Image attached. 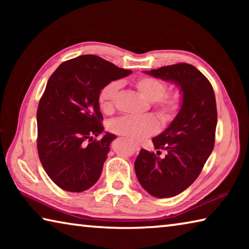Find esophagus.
I'll return each instance as SVG.
<instances>
[{
	"label": "esophagus",
	"mask_w": 249,
	"mask_h": 249,
	"mask_svg": "<svg viewBox=\"0 0 249 249\" xmlns=\"http://www.w3.org/2000/svg\"><path fill=\"white\" fill-rule=\"evenodd\" d=\"M132 146H133V148H134V150H136V151H138L141 149V147H140V145L138 144H136V142H132Z\"/></svg>",
	"instance_id": "1"
}]
</instances>
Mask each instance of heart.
<instances>
[{"mask_svg":"<svg viewBox=\"0 0 249 249\" xmlns=\"http://www.w3.org/2000/svg\"><path fill=\"white\" fill-rule=\"evenodd\" d=\"M136 90L144 98L151 102L158 116L163 122L175 119L181 108V94L174 91L166 93L167 84L154 77H141L134 82ZM121 84L119 81H111L101 89L99 93V105L107 114H111L115 107V99ZM109 130L121 135L130 141H142L158 132L159 123L153 115L122 116L109 123Z\"/></svg>","mask_w":249,"mask_h":249,"instance_id":"obj_1","label":"heart"}]
</instances>
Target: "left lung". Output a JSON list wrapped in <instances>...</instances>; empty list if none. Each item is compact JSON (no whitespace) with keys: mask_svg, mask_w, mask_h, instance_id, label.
Listing matches in <instances>:
<instances>
[{"mask_svg":"<svg viewBox=\"0 0 249 249\" xmlns=\"http://www.w3.org/2000/svg\"><path fill=\"white\" fill-rule=\"evenodd\" d=\"M145 73L176 83L182 93L175 120L153 138L156 149L167 150L166 157L142 149L134 165L138 181L150 196L171 197L195 182L212 153L217 124L215 95L209 80L192 65L165 66Z\"/></svg>","mask_w":249,"mask_h":249,"instance_id":"obj_1","label":"left lung"}]
</instances>
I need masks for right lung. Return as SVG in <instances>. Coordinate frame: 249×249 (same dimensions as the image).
Wrapping results in <instances>:
<instances>
[{
	"label": "right lung",
	"mask_w": 249,
	"mask_h": 249,
	"mask_svg": "<svg viewBox=\"0 0 249 249\" xmlns=\"http://www.w3.org/2000/svg\"><path fill=\"white\" fill-rule=\"evenodd\" d=\"M130 70L94 54L67 60L50 75L37 109V150L45 171L62 190L82 192L99 180L109 144L103 132L99 93Z\"/></svg>",
	"instance_id": "1"
}]
</instances>
